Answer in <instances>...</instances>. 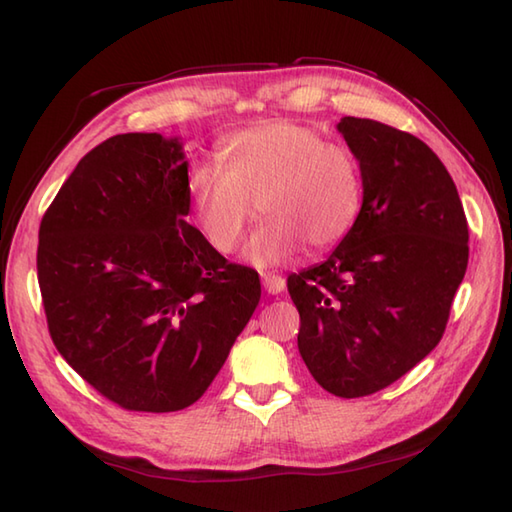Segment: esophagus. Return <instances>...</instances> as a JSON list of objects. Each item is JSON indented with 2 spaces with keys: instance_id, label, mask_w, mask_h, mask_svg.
I'll list each match as a JSON object with an SVG mask.
<instances>
[{
  "instance_id": "1",
  "label": "esophagus",
  "mask_w": 512,
  "mask_h": 512,
  "mask_svg": "<svg viewBox=\"0 0 512 512\" xmlns=\"http://www.w3.org/2000/svg\"><path fill=\"white\" fill-rule=\"evenodd\" d=\"M263 285H265V291H269V294H280V291L285 289V278L280 274H274V271H265Z\"/></svg>"
}]
</instances>
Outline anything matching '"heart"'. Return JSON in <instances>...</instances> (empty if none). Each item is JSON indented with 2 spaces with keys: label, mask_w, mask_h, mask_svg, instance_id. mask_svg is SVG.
Returning <instances> with one entry per match:
<instances>
[{
  "label": "heart",
  "mask_w": 512,
  "mask_h": 512,
  "mask_svg": "<svg viewBox=\"0 0 512 512\" xmlns=\"http://www.w3.org/2000/svg\"><path fill=\"white\" fill-rule=\"evenodd\" d=\"M187 198L198 232L216 252L232 254L247 225L260 214L265 225L252 236L247 258L278 263L305 245L327 252L351 232L362 205L356 156L298 121H269L229 137L218 165H196L187 176Z\"/></svg>",
  "instance_id": "b5f03b06"
}]
</instances>
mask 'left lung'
<instances>
[{"label":"left lung","instance_id":"1","mask_svg":"<svg viewBox=\"0 0 512 512\" xmlns=\"http://www.w3.org/2000/svg\"><path fill=\"white\" fill-rule=\"evenodd\" d=\"M360 161L362 207L322 265L287 278L298 351L338 398L378 393L442 340L468 265V223L437 154L409 132L344 117Z\"/></svg>","mask_w":512,"mask_h":512}]
</instances>
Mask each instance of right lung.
Returning <instances> with one entry per match:
<instances>
[{"label":"right lung","instance_id":"right-lung-1","mask_svg":"<svg viewBox=\"0 0 512 512\" xmlns=\"http://www.w3.org/2000/svg\"><path fill=\"white\" fill-rule=\"evenodd\" d=\"M187 212L179 139L130 132L83 156L41 218L50 338L125 411L194 404L260 300L258 271L218 254Z\"/></svg>","mask_w":512,"mask_h":512}]
</instances>
